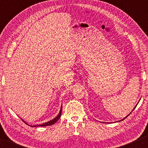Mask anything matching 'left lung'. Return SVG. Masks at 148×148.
I'll list each match as a JSON object with an SVG mask.
<instances>
[{"mask_svg":"<svg viewBox=\"0 0 148 148\" xmlns=\"http://www.w3.org/2000/svg\"><path fill=\"white\" fill-rule=\"evenodd\" d=\"M136 106H137V105H136ZM135 108H133V110H134V109H135ZM133 110H132V111H133ZM131 113H130V114H131ZM129 115H128V116H129ZM127 116L126 117H125V118H124V119H123V120H124V119H126V118H127V116ZM123 120H121V121H123Z\"/></svg>","mask_w":148,"mask_h":148,"instance_id":"8db88e82","label":"left lung"}]
</instances>
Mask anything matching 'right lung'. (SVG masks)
<instances>
[{
    "label": "right lung",
    "instance_id": "1",
    "mask_svg": "<svg viewBox=\"0 0 148 148\" xmlns=\"http://www.w3.org/2000/svg\"><path fill=\"white\" fill-rule=\"evenodd\" d=\"M61 112H62V107H61V108H60V112H59V114H58V116H56V117H55V118H54L53 120H52V121H48V122H47V123H44V124H42V125H34V126H31V127H44V126H49V125H53V124H54V123H55L56 121H57L58 119H60V116H61ZM24 123H25V121H23ZM26 124H27V123H26Z\"/></svg>",
    "mask_w": 148,
    "mask_h": 148
}]
</instances>
